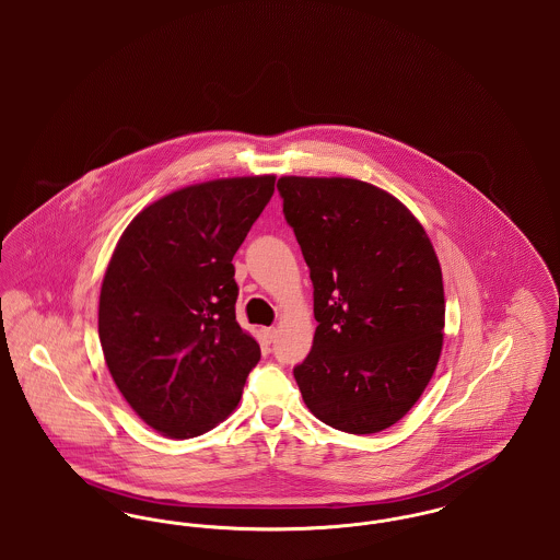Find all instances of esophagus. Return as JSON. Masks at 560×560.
I'll return each instance as SVG.
<instances>
[{
	"instance_id": "esophagus-1",
	"label": "esophagus",
	"mask_w": 560,
	"mask_h": 560,
	"mask_svg": "<svg viewBox=\"0 0 560 560\" xmlns=\"http://www.w3.org/2000/svg\"><path fill=\"white\" fill-rule=\"evenodd\" d=\"M262 334H265L267 342H272V340L277 338V329H275V327H265V329H262Z\"/></svg>"
}]
</instances>
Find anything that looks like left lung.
<instances>
[{
	"label": "left lung",
	"instance_id": "obj_1",
	"mask_svg": "<svg viewBox=\"0 0 560 560\" xmlns=\"http://www.w3.org/2000/svg\"><path fill=\"white\" fill-rule=\"evenodd\" d=\"M277 188L319 323L293 368L302 399L342 432L390 428L422 397L443 348V275L427 231L363 180L283 176Z\"/></svg>",
	"mask_w": 560,
	"mask_h": 560
}]
</instances>
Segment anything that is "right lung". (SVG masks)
<instances>
[{
    "label": "right lung",
    "mask_w": 560,
    "mask_h": 560,
    "mask_svg": "<svg viewBox=\"0 0 560 560\" xmlns=\"http://www.w3.org/2000/svg\"><path fill=\"white\" fill-rule=\"evenodd\" d=\"M275 176L174 190L133 218L110 256L98 336L124 399L172 439L199 436L237 407L258 342L235 319L233 256Z\"/></svg>",
    "instance_id": "1"
}]
</instances>
